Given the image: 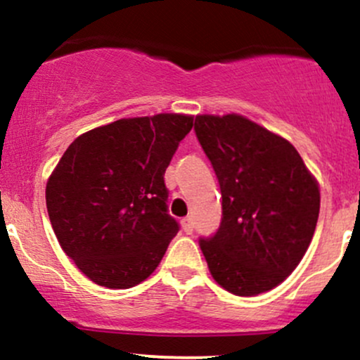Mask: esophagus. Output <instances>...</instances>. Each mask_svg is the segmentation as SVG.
I'll use <instances>...</instances> for the list:
<instances>
[{
	"label": "esophagus",
	"mask_w": 360,
	"mask_h": 360,
	"mask_svg": "<svg viewBox=\"0 0 360 360\" xmlns=\"http://www.w3.org/2000/svg\"><path fill=\"white\" fill-rule=\"evenodd\" d=\"M181 228H184V231L187 234H192V231H193L192 217H185V219H181Z\"/></svg>",
	"instance_id": "34e87169"
}]
</instances>
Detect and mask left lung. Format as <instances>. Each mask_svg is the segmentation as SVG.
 Returning a JSON list of instances; mask_svg holds the SVG:
<instances>
[{
  "mask_svg": "<svg viewBox=\"0 0 360 360\" xmlns=\"http://www.w3.org/2000/svg\"><path fill=\"white\" fill-rule=\"evenodd\" d=\"M193 129L223 195L219 229L199 241L211 276L236 296L267 292L313 240L318 181L288 139L243 115H197Z\"/></svg>",
  "mask_w": 360,
  "mask_h": 360,
  "instance_id": "obj_1",
  "label": "left lung"
}]
</instances>
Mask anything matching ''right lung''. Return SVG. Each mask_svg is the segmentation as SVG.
Returning <instances> with one entry per match:
<instances>
[{
	"instance_id": "obj_1",
	"label": "right lung",
	"mask_w": 360,
	"mask_h": 360,
	"mask_svg": "<svg viewBox=\"0 0 360 360\" xmlns=\"http://www.w3.org/2000/svg\"><path fill=\"white\" fill-rule=\"evenodd\" d=\"M193 117L120 119L78 136L46 187L60 248L95 284L129 289L155 272L179 223L165 172Z\"/></svg>"
}]
</instances>
